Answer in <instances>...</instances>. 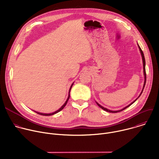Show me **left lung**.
I'll return each instance as SVG.
<instances>
[{"label": "left lung", "mask_w": 159, "mask_h": 159, "mask_svg": "<svg viewBox=\"0 0 159 159\" xmlns=\"http://www.w3.org/2000/svg\"><path fill=\"white\" fill-rule=\"evenodd\" d=\"M139 45V44H138ZM139 49H140V53H141V55H142V60H143V72H144V75H145V82H144V85H143V89H142V93H141V94H140V96H139V97L141 96V94H142V92H143V89H144V87H145V83H146V79H147V76H146V70H145V57H144V54H143V51L142 50V49H141V48L139 47ZM137 98V99H138ZM137 99H136L134 101H133V102H131L130 104H129L128 106H127L126 107H124L123 109H121V110H119V111H111V110H109V109H106V108H104V107H102V106H101L100 104H99L98 102H96L97 103V104L101 107V108H102L103 110H104V111H107V112H121V111H123L124 109H125L126 108H127V107H128L129 106H131L133 103H134L136 101H137Z\"/></svg>", "instance_id": "8db88e82"}]
</instances>
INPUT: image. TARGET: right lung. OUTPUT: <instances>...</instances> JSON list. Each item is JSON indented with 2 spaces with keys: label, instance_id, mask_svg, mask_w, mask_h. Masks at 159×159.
<instances>
[{
  "label": "right lung",
  "instance_id": "1",
  "mask_svg": "<svg viewBox=\"0 0 159 159\" xmlns=\"http://www.w3.org/2000/svg\"><path fill=\"white\" fill-rule=\"evenodd\" d=\"M72 85H73V84L71 85V87H70V90H69V98H68V99H67V100L66 101V102H65V104L58 109V110H57V111H55V112H52V113H50V114H44V113H40V112H36V111H34V112H36V113H38V115H43V116H51V115H55V114H56V113H57V112H60V111H61L63 108H64V107L66 106V103H67V102H68V101H69V98H70V90H71V88H72Z\"/></svg>",
  "mask_w": 159,
  "mask_h": 159
}]
</instances>
